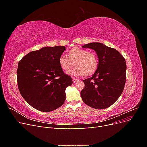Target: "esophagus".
<instances>
[{
	"instance_id": "esophagus-1",
	"label": "esophagus",
	"mask_w": 147,
	"mask_h": 147,
	"mask_svg": "<svg viewBox=\"0 0 147 147\" xmlns=\"http://www.w3.org/2000/svg\"><path fill=\"white\" fill-rule=\"evenodd\" d=\"M78 80L77 79H76V78H72V82H73V83H75V82H76Z\"/></svg>"
}]
</instances>
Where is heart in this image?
I'll use <instances>...</instances> for the list:
<instances>
[{
	"instance_id": "obj_1",
	"label": "heart",
	"mask_w": 147,
	"mask_h": 147,
	"mask_svg": "<svg viewBox=\"0 0 147 147\" xmlns=\"http://www.w3.org/2000/svg\"><path fill=\"white\" fill-rule=\"evenodd\" d=\"M74 63L76 67L67 71V74L74 77L90 76L98 67L99 60L95 53L78 47L71 49L69 56L63 53L59 57V65L64 70L69 69Z\"/></svg>"
}]
</instances>
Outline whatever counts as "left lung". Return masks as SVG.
<instances>
[{"label": "left lung", "instance_id": "left-lung-1", "mask_svg": "<svg viewBox=\"0 0 147 147\" xmlns=\"http://www.w3.org/2000/svg\"><path fill=\"white\" fill-rule=\"evenodd\" d=\"M82 47L94 50L99 59L94 74L83 80L84 88L80 92L82 100L92 108H108L123 91L126 77L125 59L117 50L101 43H90Z\"/></svg>", "mask_w": 147, "mask_h": 147}]
</instances>
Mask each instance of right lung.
<instances>
[{
	"label": "right lung",
	"instance_id": "obj_1",
	"mask_svg": "<svg viewBox=\"0 0 147 147\" xmlns=\"http://www.w3.org/2000/svg\"><path fill=\"white\" fill-rule=\"evenodd\" d=\"M65 50L64 46L45 47L29 53L18 63L17 80L21 94L41 112H51L63 105L65 88L72 84V78L59 64Z\"/></svg>",
	"mask_w": 147,
	"mask_h": 147
}]
</instances>
